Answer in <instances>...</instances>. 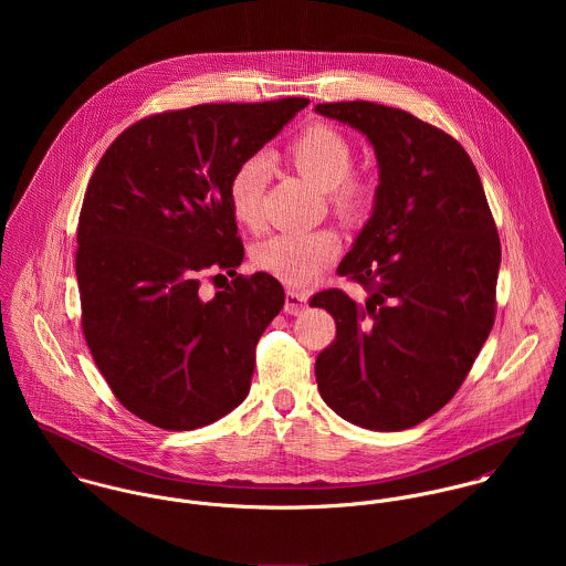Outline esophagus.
Returning <instances> with one entry per match:
<instances>
[{"label": "esophagus", "instance_id": "34e87169", "mask_svg": "<svg viewBox=\"0 0 566 566\" xmlns=\"http://www.w3.org/2000/svg\"><path fill=\"white\" fill-rule=\"evenodd\" d=\"M307 307V294L298 292V290H287L285 292V314L290 316H298L303 314Z\"/></svg>", "mask_w": 566, "mask_h": 566}]
</instances>
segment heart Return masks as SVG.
I'll use <instances>...</instances> for the list:
<instances>
[{"mask_svg":"<svg viewBox=\"0 0 566 566\" xmlns=\"http://www.w3.org/2000/svg\"><path fill=\"white\" fill-rule=\"evenodd\" d=\"M285 159L307 180L328 193L333 209L346 218H361L373 200L370 185L350 174V142L328 124H312L285 148ZM265 187V165L259 159L240 163L229 180V207L233 218L248 229L261 224V196ZM342 240L333 229L279 233L259 243L254 261L261 270L290 285H310L339 254Z\"/></svg>","mask_w":566,"mask_h":566,"instance_id":"obj_1","label":"heart"}]
</instances>
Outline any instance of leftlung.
<instances>
[{
    "instance_id": "obj_1",
    "label": "left lung",
    "mask_w": 566,
    "mask_h": 566,
    "mask_svg": "<svg viewBox=\"0 0 566 566\" xmlns=\"http://www.w3.org/2000/svg\"><path fill=\"white\" fill-rule=\"evenodd\" d=\"M375 150L373 213L337 272L370 287L312 298L335 321L316 359L324 403L373 431L409 429L451 401L494 323L501 245L480 174L447 133L375 102L316 104Z\"/></svg>"
}]
</instances>
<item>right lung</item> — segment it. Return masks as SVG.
<instances>
[{"instance_id":"1","label":"right lung","mask_w":566,"mask_h":566,"mask_svg":"<svg viewBox=\"0 0 566 566\" xmlns=\"http://www.w3.org/2000/svg\"><path fill=\"white\" fill-rule=\"evenodd\" d=\"M307 104H200L142 119L88 180L76 252L84 339L119 403L155 427L211 424L250 390L283 285L254 272L205 298L198 276L242 263L229 180Z\"/></svg>"}]
</instances>
